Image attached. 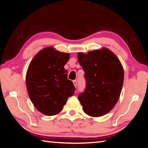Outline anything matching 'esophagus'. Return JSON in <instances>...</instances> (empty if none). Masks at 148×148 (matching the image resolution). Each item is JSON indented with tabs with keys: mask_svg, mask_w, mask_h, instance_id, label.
I'll list each match as a JSON object with an SVG mask.
<instances>
[{
	"mask_svg": "<svg viewBox=\"0 0 148 148\" xmlns=\"http://www.w3.org/2000/svg\"><path fill=\"white\" fill-rule=\"evenodd\" d=\"M73 84H74V86L76 88V86H77V81H75V80H74V81H73Z\"/></svg>",
	"mask_w": 148,
	"mask_h": 148,
	"instance_id": "esophagus-1",
	"label": "esophagus"
}]
</instances>
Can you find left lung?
<instances>
[{"mask_svg":"<svg viewBox=\"0 0 148 148\" xmlns=\"http://www.w3.org/2000/svg\"><path fill=\"white\" fill-rule=\"evenodd\" d=\"M86 86L78 96L83 110L92 117L110 112L121 93L124 72L119 59L106 48L77 53Z\"/></svg>","mask_w":148,"mask_h":148,"instance_id":"1","label":"left lung"}]
</instances>
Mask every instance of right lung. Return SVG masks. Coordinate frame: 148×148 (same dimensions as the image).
Masks as SVG:
<instances>
[{
	"label": "right lung",
	"instance_id": "add662e5",
	"mask_svg": "<svg viewBox=\"0 0 148 148\" xmlns=\"http://www.w3.org/2000/svg\"><path fill=\"white\" fill-rule=\"evenodd\" d=\"M70 54L52 47L40 50L33 57L26 75L27 93L35 107L47 116L59 113L75 91L64 69Z\"/></svg>",
	"mask_w": 148,
	"mask_h": 148
}]
</instances>
